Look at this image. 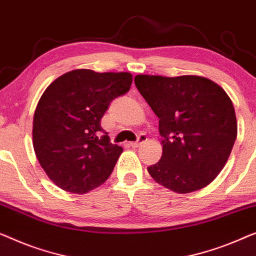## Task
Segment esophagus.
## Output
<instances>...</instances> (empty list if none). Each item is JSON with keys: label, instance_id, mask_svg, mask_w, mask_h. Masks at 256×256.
Wrapping results in <instances>:
<instances>
[{"label": "esophagus", "instance_id": "1", "mask_svg": "<svg viewBox=\"0 0 256 256\" xmlns=\"http://www.w3.org/2000/svg\"><path fill=\"white\" fill-rule=\"evenodd\" d=\"M146 140H148V137H146V135H140L138 140H137L136 142L130 143V146H132V148H138V146H142L143 143H146Z\"/></svg>", "mask_w": 256, "mask_h": 256}]
</instances>
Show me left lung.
<instances>
[{
  "mask_svg": "<svg viewBox=\"0 0 256 256\" xmlns=\"http://www.w3.org/2000/svg\"><path fill=\"white\" fill-rule=\"evenodd\" d=\"M135 85L159 119L162 154L148 168L156 182L187 194L216 179L226 164L238 124L232 100L206 77L136 75Z\"/></svg>",
  "mask_w": 256,
  "mask_h": 256,
  "instance_id": "left-lung-1",
  "label": "left lung"
}]
</instances>
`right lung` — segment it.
<instances>
[{
  "label": "right lung",
  "instance_id": "add662e5",
  "mask_svg": "<svg viewBox=\"0 0 256 256\" xmlns=\"http://www.w3.org/2000/svg\"><path fill=\"white\" fill-rule=\"evenodd\" d=\"M132 82L130 72L75 69L48 85L33 116V149L61 190L85 194L108 179L124 149L100 137V120Z\"/></svg>",
  "mask_w": 256,
  "mask_h": 256
}]
</instances>
